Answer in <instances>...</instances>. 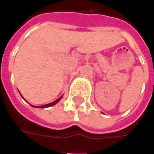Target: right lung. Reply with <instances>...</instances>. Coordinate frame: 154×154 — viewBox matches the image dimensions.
<instances>
[{"label": "right lung", "instance_id": "1", "mask_svg": "<svg viewBox=\"0 0 154 154\" xmlns=\"http://www.w3.org/2000/svg\"><path fill=\"white\" fill-rule=\"evenodd\" d=\"M63 96V95H62ZM62 96H60L59 99H57L56 100H54V101H53V102H51V103L49 104H47V105H44V106H38L39 108H45V107H49V106H54V105H55L56 103H58L60 100H61V98H62ZM32 106V105H31ZM33 107H37V106H32Z\"/></svg>", "mask_w": 154, "mask_h": 154}]
</instances>
